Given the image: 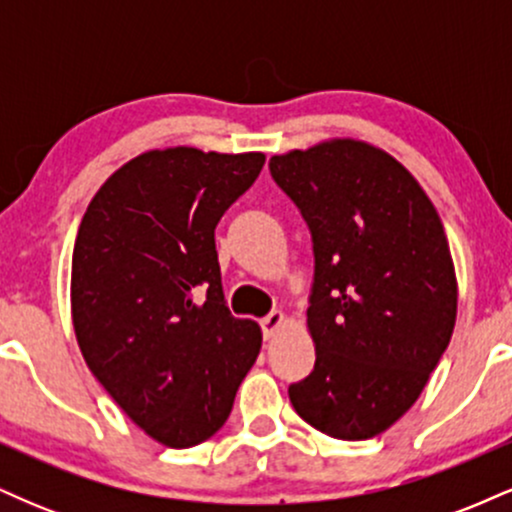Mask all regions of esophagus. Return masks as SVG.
Returning a JSON list of instances; mask_svg holds the SVG:
<instances>
[{
	"mask_svg": "<svg viewBox=\"0 0 512 512\" xmlns=\"http://www.w3.org/2000/svg\"><path fill=\"white\" fill-rule=\"evenodd\" d=\"M284 325H286L284 313H269L267 317H262V320H260V327H262L264 339L276 337V334H279V330H281V327H284Z\"/></svg>",
	"mask_w": 512,
	"mask_h": 512,
	"instance_id": "34e87169",
	"label": "esophagus"
}]
</instances>
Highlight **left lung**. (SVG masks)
<instances>
[{"label": "left lung", "mask_w": 512, "mask_h": 512, "mask_svg": "<svg viewBox=\"0 0 512 512\" xmlns=\"http://www.w3.org/2000/svg\"><path fill=\"white\" fill-rule=\"evenodd\" d=\"M269 170L301 209L315 255V368L289 387L291 404L327 436L373 438L419 399L455 330L443 223L414 175L366 142L289 151Z\"/></svg>", "instance_id": "left-lung-1"}]
</instances>
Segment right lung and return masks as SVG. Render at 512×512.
<instances>
[{"instance_id":"add662e5","label":"right lung","mask_w":512,"mask_h":512,"mask_svg":"<svg viewBox=\"0 0 512 512\" xmlns=\"http://www.w3.org/2000/svg\"><path fill=\"white\" fill-rule=\"evenodd\" d=\"M264 154L173 146L132 158L88 204L72 255L86 366L146 436L192 448L226 424L262 346L221 289L214 228Z\"/></svg>"}]
</instances>
